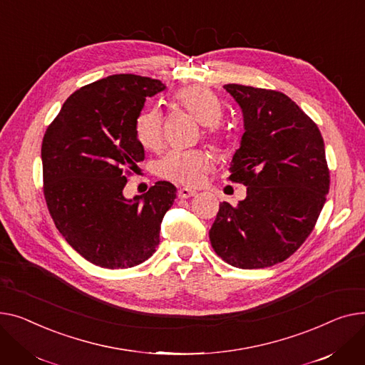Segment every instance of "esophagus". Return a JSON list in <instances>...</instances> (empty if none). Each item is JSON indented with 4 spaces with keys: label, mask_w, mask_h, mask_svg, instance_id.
<instances>
[{
    "label": "esophagus",
    "mask_w": 365,
    "mask_h": 365,
    "mask_svg": "<svg viewBox=\"0 0 365 365\" xmlns=\"http://www.w3.org/2000/svg\"><path fill=\"white\" fill-rule=\"evenodd\" d=\"M196 192H197L196 190L188 188V187H182V188L178 190V197L180 199H190L192 196H196Z\"/></svg>",
    "instance_id": "34e87169"
}]
</instances>
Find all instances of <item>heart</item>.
Segmentation results:
<instances>
[{"mask_svg": "<svg viewBox=\"0 0 365 365\" xmlns=\"http://www.w3.org/2000/svg\"><path fill=\"white\" fill-rule=\"evenodd\" d=\"M174 103L205 126V137L212 144L218 145L224 141V130L218 122L222 116V104L215 93L200 85H191L175 94ZM134 128L135 137L144 148L158 152L162 147L163 122L156 110L141 112L135 119ZM210 162L212 156L206 150H174L159 160L158 173L169 181L196 184L202 180Z\"/></svg>", "mask_w": 365, "mask_h": 365, "instance_id": "heart-1", "label": "heart"}]
</instances>
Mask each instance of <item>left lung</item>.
I'll return each mask as SVG.
<instances>
[{
    "instance_id": "8db88e82",
    "label": "left lung",
    "mask_w": 365,
    "mask_h": 365,
    "mask_svg": "<svg viewBox=\"0 0 365 365\" xmlns=\"http://www.w3.org/2000/svg\"><path fill=\"white\" fill-rule=\"evenodd\" d=\"M245 118L231 182L247 187L245 200L220 205L209 230L227 264L255 269L286 261L312 232L330 188L324 140L317 123L286 94L227 83Z\"/></svg>"
}]
</instances>
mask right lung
<instances>
[{"label": "right lung", "instance_id": "obj_1", "mask_svg": "<svg viewBox=\"0 0 365 365\" xmlns=\"http://www.w3.org/2000/svg\"><path fill=\"white\" fill-rule=\"evenodd\" d=\"M159 79L122 73L75 91L48 125L41 147L44 197L60 234L103 268H131L159 245L160 224L177 187L158 181L126 200V177L144 160L135 119Z\"/></svg>", "mask_w": 365, "mask_h": 365}]
</instances>
